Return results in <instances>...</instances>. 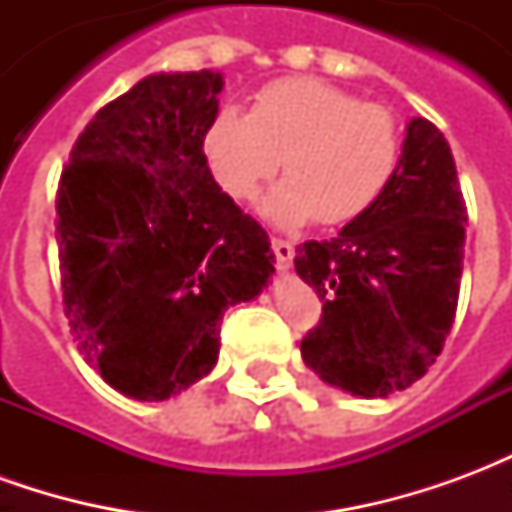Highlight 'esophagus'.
Returning <instances> with one entry per match:
<instances>
[{"label":"esophagus","mask_w":512,"mask_h":512,"mask_svg":"<svg viewBox=\"0 0 512 512\" xmlns=\"http://www.w3.org/2000/svg\"><path fill=\"white\" fill-rule=\"evenodd\" d=\"M271 249H274V255H277L279 271H290V266H293V255H296L293 244L285 241V238H271Z\"/></svg>","instance_id":"34e87169"}]
</instances>
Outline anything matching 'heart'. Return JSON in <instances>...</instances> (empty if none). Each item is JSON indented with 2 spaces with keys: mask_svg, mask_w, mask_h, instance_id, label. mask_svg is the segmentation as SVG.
<instances>
[{
  "mask_svg": "<svg viewBox=\"0 0 512 512\" xmlns=\"http://www.w3.org/2000/svg\"><path fill=\"white\" fill-rule=\"evenodd\" d=\"M213 178L235 200H255L279 167L288 178L263 200L282 227L345 224L370 211L395 178L400 131L378 104L312 76L266 84L249 112L227 106L202 136Z\"/></svg>",
  "mask_w": 512,
  "mask_h": 512,
  "instance_id": "obj_1",
  "label": "heart"
}]
</instances>
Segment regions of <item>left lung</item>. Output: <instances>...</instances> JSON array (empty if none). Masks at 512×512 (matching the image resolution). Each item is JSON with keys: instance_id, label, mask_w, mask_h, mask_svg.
<instances>
[{"instance_id": "obj_1", "label": "left lung", "mask_w": 512, "mask_h": 512, "mask_svg": "<svg viewBox=\"0 0 512 512\" xmlns=\"http://www.w3.org/2000/svg\"><path fill=\"white\" fill-rule=\"evenodd\" d=\"M466 205L450 145L411 117L395 178L332 241L296 249V274L323 301L301 340L315 376L356 397H389L428 373L455 321Z\"/></svg>"}]
</instances>
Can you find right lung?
Segmentation results:
<instances>
[{
  "label": "right lung",
  "mask_w": 512,
  "mask_h": 512,
  "mask_svg": "<svg viewBox=\"0 0 512 512\" xmlns=\"http://www.w3.org/2000/svg\"><path fill=\"white\" fill-rule=\"evenodd\" d=\"M219 71L150 73L87 123L57 191L65 315L84 359L134 400H167L219 362L227 307L274 274L266 230L202 150Z\"/></svg>",
  "instance_id": "obj_1"
}]
</instances>
